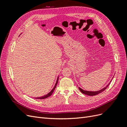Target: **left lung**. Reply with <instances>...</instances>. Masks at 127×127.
I'll list each match as a JSON object with an SVG mask.
<instances>
[{
  "mask_svg": "<svg viewBox=\"0 0 127 127\" xmlns=\"http://www.w3.org/2000/svg\"><path fill=\"white\" fill-rule=\"evenodd\" d=\"M111 82H110L108 84H107V85L106 86V87H105L104 88H102V90H99V91H95V92H92V91H87L83 90V89H82V88H80L79 87H78V88H79V90H80V91L82 93H83V94H84L87 95H89V96H94V95H97V94H99V93H102V92H103V91H104L105 90H106V88H107V87H108V86H109V85L110 84Z\"/></svg>",
  "mask_w": 127,
  "mask_h": 127,
  "instance_id": "8db88e82",
  "label": "left lung"
}]
</instances>
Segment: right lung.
Masks as SVG:
<instances>
[{
	"mask_svg": "<svg viewBox=\"0 0 127 127\" xmlns=\"http://www.w3.org/2000/svg\"><path fill=\"white\" fill-rule=\"evenodd\" d=\"M58 79H59V77H58V78H57V81H56V84H55V85L54 87H53V88L51 91V92H49V93L48 94H47V95H45L43 96L39 97H34V98H36V99H44V98H47V97H49V96H50L52 94L53 92H54V90H55V89L56 87V86H57V85L58 82Z\"/></svg>",
	"mask_w": 127,
	"mask_h": 127,
	"instance_id": "right-lung-1",
	"label": "right lung"
}]
</instances>
